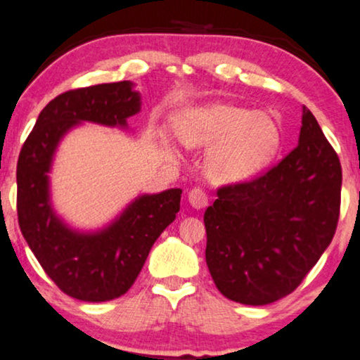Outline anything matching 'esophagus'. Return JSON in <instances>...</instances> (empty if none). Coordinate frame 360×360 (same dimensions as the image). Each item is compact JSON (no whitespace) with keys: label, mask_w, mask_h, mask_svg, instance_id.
Here are the masks:
<instances>
[{"label":"esophagus","mask_w":360,"mask_h":360,"mask_svg":"<svg viewBox=\"0 0 360 360\" xmlns=\"http://www.w3.org/2000/svg\"><path fill=\"white\" fill-rule=\"evenodd\" d=\"M188 199L191 206L196 207V210H202V207L207 206V194L201 188H193L188 194Z\"/></svg>","instance_id":"34e87169"}]
</instances>
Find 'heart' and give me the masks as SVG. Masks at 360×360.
<instances>
[{
    "mask_svg": "<svg viewBox=\"0 0 360 360\" xmlns=\"http://www.w3.org/2000/svg\"><path fill=\"white\" fill-rule=\"evenodd\" d=\"M179 139L188 147H211L207 172L216 183H238L274 159L280 129L270 115L233 103H214L189 115Z\"/></svg>",
    "mask_w": 360,
    "mask_h": 360,
    "instance_id": "1",
    "label": "heart"
}]
</instances>
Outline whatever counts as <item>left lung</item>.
Wrapping results in <instances>:
<instances>
[{
  "instance_id": "obj_1",
  "label": "left lung",
  "mask_w": 360,
  "mask_h": 360,
  "mask_svg": "<svg viewBox=\"0 0 360 360\" xmlns=\"http://www.w3.org/2000/svg\"><path fill=\"white\" fill-rule=\"evenodd\" d=\"M342 167L304 105L298 146L243 183L226 184L206 210V263L224 297L266 305L292 293L335 235Z\"/></svg>"
}]
</instances>
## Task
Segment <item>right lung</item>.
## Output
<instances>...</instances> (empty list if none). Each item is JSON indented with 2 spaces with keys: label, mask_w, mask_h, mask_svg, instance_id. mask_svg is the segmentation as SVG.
Wrapping results in <instances>:
<instances>
[{
  "label": "right lung",
  "mask_w": 360,
  "mask_h": 360,
  "mask_svg": "<svg viewBox=\"0 0 360 360\" xmlns=\"http://www.w3.org/2000/svg\"><path fill=\"white\" fill-rule=\"evenodd\" d=\"M141 110L131 82L68 90L38 115L16 166V210L25 240L45 274L63 293L82 302L124 295L144 266L154 241L179 211L181 189L144 194L110 226L97 233L73 231L50 205L49 172L56 146L73 125L95 122L125 127Z\"/></svg>",
  "instance_id": "add662e5"
}]
</instances>
